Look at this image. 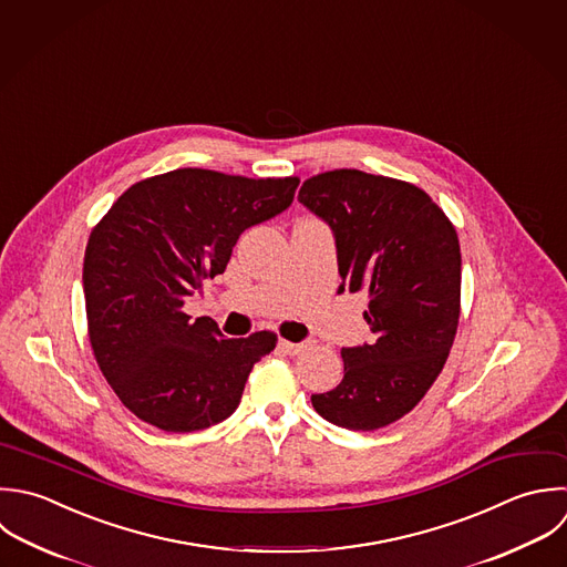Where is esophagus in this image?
<instances>
[{
  "label": "esophagus",
  "mask_w": 567,
  "mask_h": 567,
  "mask_svg": "<svg viewBox=\"0 0 567 567\" xmlns=\"http://www.w3.org/2000/svg\"><path fill=\"white\" fill-rule=\"evenodd\" d=\"M280 351L287 353V355H300L305 351H309L313 347V342H287V340H280Z\"/></svg>",
  "instance_id": "obj_1"
}]
</instances>
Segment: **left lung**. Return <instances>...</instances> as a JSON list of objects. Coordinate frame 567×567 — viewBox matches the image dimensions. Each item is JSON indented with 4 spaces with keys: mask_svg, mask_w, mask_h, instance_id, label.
<instances>
[{
    "mask_svg": "<svg viewBox=\"0 0 567 567\" xmlns=\"http://www.w3.org/2000/svg\"><path fill=\"white\" fill-rule=\"evenodd\" d=\"M298 200L331 227L340 291L369 293L364 320L375 336L342 349V382L311 404L342 429H384L422 402L451 353L462 307L457 231L424 189L360 169L311 176Z\"/></svg>",
    "mask_w": 567,
    "mask_h": 567,
    "instance_id": "1",
    "label": "left lung"
}]
</instances>
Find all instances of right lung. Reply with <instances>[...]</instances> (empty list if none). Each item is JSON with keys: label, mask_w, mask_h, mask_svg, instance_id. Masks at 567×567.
<instances>
[{"label": "right lung", "mask_w": 567, "mask_h": 567, "mask_svg": "<svg viewBox=\"0 0 567 567\" xmlns=\"http://www.w3.org/2000/svg\"><path fill=\"white\" fill-rule=\"evenodd\" d=\"M296 176L183 167L134 183L94 225L83 258L94 360L127 411L165 433L227 420L276 333L227 340L183 305L225 271L238 236L285 212Z\"/></svg>", "instance_id": "right-lung-1"}]
</instances>
